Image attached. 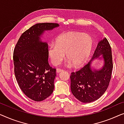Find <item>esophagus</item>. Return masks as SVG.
I'll return each instance as SVG.
<instances>
[{"label":"esophagus","instance_id":"obj_1","mask_svg":"<svg viewBox=\"0 0 124 124\" xmlns=\"http://www.w3.org/2000/svg\"><path fill=\"white\" fill-rule=\"evenodd\" d=\"M63 71V70L62 69H57V70H56V71H57V73H59L60 72H62Z\"/></svg>","mask_w":124,"mask_h":124}]
</instances>
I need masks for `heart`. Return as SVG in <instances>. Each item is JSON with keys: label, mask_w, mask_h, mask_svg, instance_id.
<instances>
[{"label": "heart", "mask_w": 124, "mask_h": 124, "mask_svg": "<svg viewBox=\"0 0 124 124\" xmlns=\"http://www.w3.org/2000/svg\"><path fill=\"white\" fill-rule=\"evenodd\" d=\"M93 41L91 36L79 32H68L61 34L55 40V44L50 45L48 55L54 65L61 63L64 58L75 67L83 65L88 60Z\"/></svg>", "instance_id": "b5f03b06"}]
</instances>
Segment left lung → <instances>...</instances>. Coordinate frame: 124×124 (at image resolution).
<instances>
[{
    "instance_id": "obj_1",
    "label": "left lung",
    "mask_w": 124,
    "mask_h": 124,
    "mask_svg": "<svg viewBox=\"0 0 124 124\" xmlns=\"http://www.w3.org/2000/svg\"><path fill=\"white\" fill-rule=\"evenodd\" d=\"M102 55L104 66L98 71H92L91 62ZM113 69L112 51L107 39L100 41L90 61L79 70L71 72V90L72 94L80 102L90 103L99 99L106 91L111 80Z\"/></svg>"
}]
</instances>
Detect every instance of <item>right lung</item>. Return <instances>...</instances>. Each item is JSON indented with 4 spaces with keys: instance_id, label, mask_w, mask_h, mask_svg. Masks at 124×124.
<instances>
[{
    "instance_id": "right-lung-1",
    "label": "right lung",
    "mask_w": 124,
    "mask_h": 124,
    "mask_svg": "<svg viewBox=\"0 0 124 124\" xmlns=\"http://www.w3.org/2000/svg\"><path fill=\"white\" fill-rule=\"evenodd\" d=\"M56 23H37L25 31L13 51L14 72L20 88L27 97L42 101L53 93L56 69L48 63V45L40 40L45 30L58 26Z\"/></svg>"
}]
</instances>
